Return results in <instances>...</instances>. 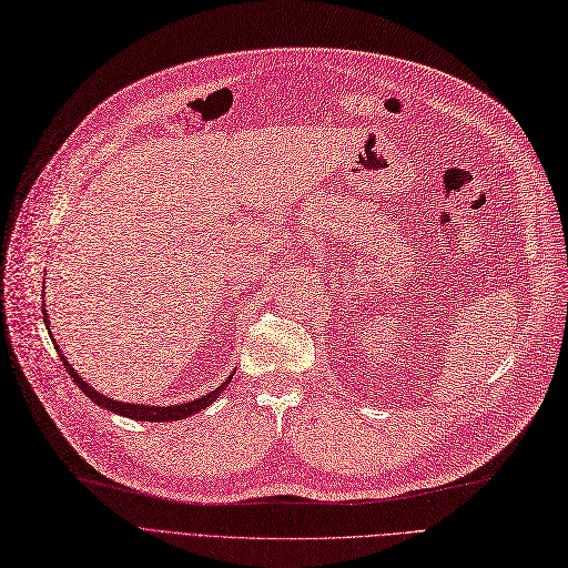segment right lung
<instances>
[{
    "mask_svg": "<svg viewBox=\"0 0 568 568\" xmlns=\"http://www.w3.org/2000/svg\"><path fill=\"white\" fill-rule=\"evenodd\" d=\"M44 323H47V329L51 332V323H49V313H47V304H44ZM53 346H55V351H58V355H60V363H62V367H65V372L72 376V382L83 390V395L89 397V400H93L98 407H102V409H110V412H114V414H121V416H129V418H135V422H150V424H163V422H182V418H186V416H192V414H199V412H203L205 407H210L213 405L215 400H217V395L226 388V384L234 379V374H229L226 379H224V384L222 386H217L215 390H210V393H205V395H201V397H196V400H189V403H182V405H168V407H159V405H138V403H119V400H114V397H108V395H102V393H98L91 384H87L81 379V376L77 374V369L68 363V358L65 355H62V351H60V346L55 344V339H53Z\"/></svg>",
    "mask_w": 568,
    "mask_h": 568,
    "instance_id": "obj_1",
    "label": "right lung"
}]
</instances>
